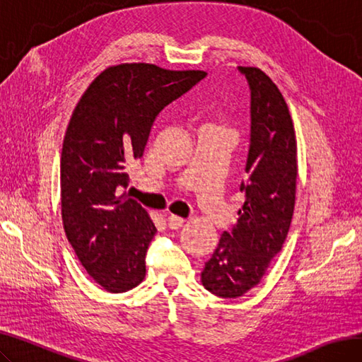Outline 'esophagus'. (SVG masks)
Segmentation results:
<instances>
[{
	"mask_svg": "<svg viewBox=\"0 0 362 362\" xmlns=\"http://www.w3.org/2000/svg\"><path fill=\"white\" fill-rule=\"evenodd\" d=\"M167 224H169L172 230H178V228H181L184 226V219L180 218V216L170 215L169 218H167Z\"/></svg>",
	"mask_w": 362,
	"mask_h": 362,
	"instance_id": "34e87169",
	"label": "esophagus"
}]
</instances>
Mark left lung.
<instances>
[{
    "label": "left lung",
    "mask_w": 362,
    "mask_h": 362,
    "mask_svg": "<svg viewBox=\"0 0 362 362\" xmlns=\"http://www.w3.org/2000/svg\"><path fill=\"white\" fill-rule=\"evenodd\" d=\"M238 70L250 87V147L244 204L230 232L219 238L201 283L221 298H240L259 284L283 249L296 197V136L283 93L258 67Z\"/></svg>",
    "instance_id": "8db88e82"
}]
</instances>
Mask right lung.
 Instances as JSON below:
<instances>
[{"label": "right lung", "mask_w": 362, "mask_h": 362, "mask_svg": "<svg viewBox=\"0 0 362 362\" xmlns=\"http://www.w3.org/2000/svg\"><path fill=\"white\" fill-rule=\"evenodd\" d=\"M202 70L110 66L78 101L61 152V215L69 243L96 284L110 293L136 287L156 227L135 199L127 167L143 156L167 104L206 78Z\"/></svg>", "instance_id": "right-lung-1"}]
</instances>
